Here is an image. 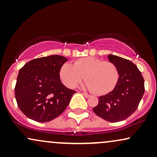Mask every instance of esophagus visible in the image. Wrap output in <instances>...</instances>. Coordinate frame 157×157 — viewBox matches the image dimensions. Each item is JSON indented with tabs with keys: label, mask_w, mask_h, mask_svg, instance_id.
<instances>
[{
	"label": "esophagus",
	"mask_w": 157,
	"mask_h": 157,
	"mask_svg": "<svg viewBox=\"0 0 157 157\" xmlns=\"http://www.w3.org/2000/svg\"><path fill=\"white\" fill-rule=\"evenodd\" d=\"M82 94L85 97V98H90V94L86 93V92H82Z\"/></svg>",
	"instance_id": "esophagus-1"
}]
</instances>
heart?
<instances>
[{
	"mask_svg": "<svg viewBox=\"0 0 157 157\" xmlns=\"http://www.w3.org/2000/svg\"><path fill=\"white\" fill-rule=\"evenodd\" d=\"M84 75L86 82L83 87L98 94L113 90L119 79V72L113 63L92 57L77 59L73 65L65 63L59 70L62 82L69 88H74Z\"/></svg>",
	"mask_w": 157,
	"mask_h": 157,
	"instance_id": "obj_1",
	"label": "heart"
}]
</instances>
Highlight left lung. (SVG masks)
Here are the masks:
<instances>
[{
    "label": "left lung",
    "instance_id": "left-lung-1",
    "mask_svg": "<svg viewBox=\"0 0 157 157\" xmlns=\"http://www.w3.org/2000/svg\"><path fill=\"white\" fill-rule=\"evenodd\" d=\"M108 57L117 67L119 79L111 92L99 97L93 111L106 121L118 122L130 117L138 108L145 92L144 79L131 61L113 55Z\"/></svg>",
    "mask_w": 157,
    "mask_h": 157
}]
</instances>
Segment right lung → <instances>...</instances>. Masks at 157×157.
I'll use <instances>...</instances> for the list:
<instances>
[{
  "mask_svg": "<svg viewBox=\"0 0 157 157\" xmlns=\"http://www.w3.org/2000/svg\"><path fill=\"white\" fill-rule=\"evenodd\" d=\"M67 61L60 55H50L29 61L19 70L15 98L21 111L38 122H47L59 116L75 91L65 87L59 70Z\"/></svg>",
  "mask_w": 157,
  "mask_h": 157,
  "instance_id": "right-lung-1",
  "label": "right lung"
}]
</instances>
